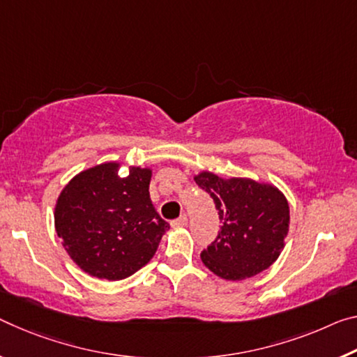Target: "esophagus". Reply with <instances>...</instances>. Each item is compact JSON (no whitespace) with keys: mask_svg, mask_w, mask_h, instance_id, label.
<instances>
[{"mask_svg":"<svg viewBox=\"0 0 357 357\" xmlns=\"http://www.w3.org/2000/svg\"><path fill=\"white\" fill-rule=\"evenodd\" d=\"M185 225H188V216H185V214L172 220V227H185Z\"/></svg>","mask_w":357,"mask_h":357,"instance_id":"34e87169","label":"esophagus"}]
</instances>
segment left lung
I'll return each mask as SVG.
<instances>
[{"instance_id": "8db88e82", "label": "left lung", "mask_w": 357, "mask_h": 357, "mask_svg": "<svg viewBox=\"0 0 357 357\" xmlns=\"http://www.w3.org/2000/svg\"><path fill=\"white\" fill-rule=\"evenodd\" d=\"M218 209V236L202 251L206 267L224 280H245L268 268L284 248L289 205L281 192L252 179L195 176Z\"/></svg>"}]
</instances>
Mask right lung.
<instances>
[{"label":"right lung","mask_w":357,"mask_h":357,"mask_svg":"<svg viewBox=\"0 0 357 357\" xmlns=\"http://www.w3.org/2000/svg\"><path fill=\"white\" fill-rule=\"evenodd\" d=\"M101 163L70 181L55 206V230L70 257L97 278L133 275L154 256L169 224L149 197L151 169Z\"/></svg>","instance_id":"add662e5"}]
</instances>
